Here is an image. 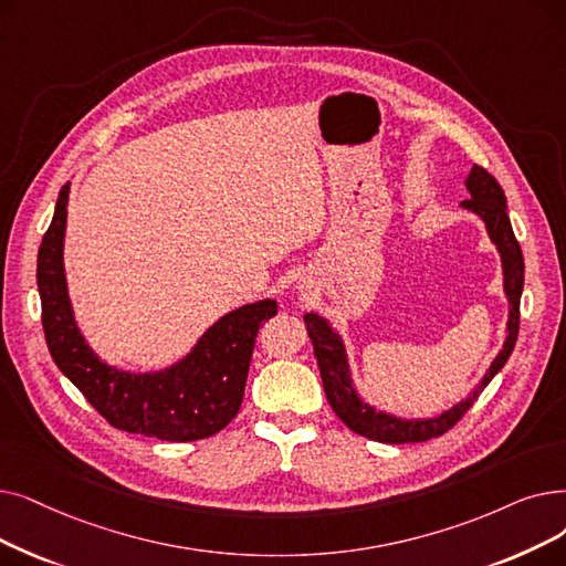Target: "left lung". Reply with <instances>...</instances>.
<instances>
[{
  "mask_svg": "<svg viewBox=\"0 0 566 566\" xmlns=\"http://www.w3.org/2000/svg\"><path fill=\"white\" fill-rule=\"evenodd\" d=\"M467 189H470L472 199L462 201V206L474 210L483 219L490 238H493V242L497 244V250L502 254L504 289H506L509 307H511L509 335L504 342V349L493 360V365H490L488 375L483 377V381L470 398L455 405L451 411L441 413L439 419H430V421H400V419H392V416L377 413L373 407L363 405L352 388L347 356H344L342 339L328 328L324 318H318L316 314L305 316V328L312 339V349H314L318 373H322L326 398L333 411L337 413V419L360 437L384 441V444H416V441H428L449 432L479 400L483 388L502 370L515 347L518 326H521V293L525 282V261H523L521 244L515 240V233L511 229V219L506 214V196L500 182L479 164L472 168L470 180H467Z\"/></svg>",
  "mask_w": 566,
  "mask_h": 566,
  "instance_id": "8db88e82",
  "label": "left lung"
}]
</instances>
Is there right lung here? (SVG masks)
Returning a JSON list of instances; mask_svg holds the SVG:
<instances>
[{
	"label": "right lung",
	"instance_id": "right-lung-1",
	"mask_svg": "<svg viewBox=\"0 0 566 566\" xmlns=\"http://www.w3.org/2000/svg\"><path fill=\"white\" fill-rule=\"evenodd\" d=\"M66 199L69 182L57 196L36 259L41 324L55 365L117 430L193 441L227 428L242 405L259 326L277 314V303L261 301L222 316L168 373H117L90 352L73 322L62 265Z\"/></svg>",
	"mask_w": 566,
	"mask_h": 566
}]
</instances>
